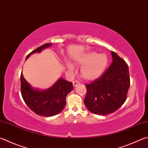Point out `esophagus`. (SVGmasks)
<instances>
[{
	"instance_id": "1",
	"label": "esophagus",
	"mask_w": 148,
	"mask_h": 148,
	"mask_svg": "<svg viewBox=\"0 0 148 148\" xmlns=\"http://www.w3.org/2000/svg\"><path fill=\"white\" fill-rule=\"evenodd\" d=\"M73 83V86H74V87H76V86H77V85L79 84V82L78 81H77V80H76V81H74L73 83Z\"/></svg>"
}]
</instances>
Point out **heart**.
<instances>
[{"label":"heart","instance_id":"heart-1","mask_svg":"<svg viewBox=\"0 0 148 148\" xmlns=\"http://www.w3.org/2000/svg\"><path fill=\"white\" fill-rule=\"evenodd\" d=\"M108 57L105 53L90 52L76 60L77 65L82 66L81 76L87 81L97 79L103 73L108 65ZM66 66L70 70H73L74 66L69 61H66Z\"/></svg>","mask_w":148,"mask_h":148}]
</instances>
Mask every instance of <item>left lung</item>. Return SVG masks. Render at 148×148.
Instances as JSON below:
<instances>
[{"label":"left lung","mask_w":148,"mask_h":148,"mask_svg":"<svg viewBox=\"0 0 148 148\" xmlns=\"http://www.w3.org/2000/svg\"><path fill=\"white\" fill-rule=\"evenodd\" d=\"M112 62L98 78L85 84L84 103L91 112L98 115L112 113L124 103L130 86L127 64L111 52Z\"/></svg>","instance_id":"left-lung-1"}]
</instances>
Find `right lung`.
<instances>
[{
    "instance_id": "1",
    "label": "right lung",
    "mask_w": 148,
    "mask_h": 148,
    "mask_svg": "<svg viewBox=\"0 0 148 148\" xmlns=\"http://www.w3.org/2000/svg\"><path fill=\"white\" fill-rule=\"evenodd\" d=\"M52 43H46L37 48L26 56L28 59L34 53L50 47ZM21 91L24 101L35 113L44 116H52L60 113L66 106L67 95L73 89L72 82L60 78L52 87L45 90L34 89L26 82L23 73L21 74Z\"/></svg>"
}]
</instances>
